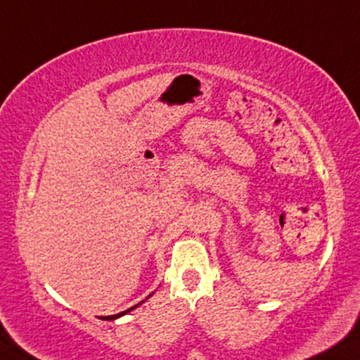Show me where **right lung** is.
I'll return each mask as SVG.
<instances>
[{
  "mask_svg": "<svg viewBox=\"0 0 360 360\" xmlns=\"http://www.w3.org/2000/svg\"><path fill=\"white\" fill-rule=\"evenodd\" d=\"M150 297V295H148ZM148 297H146V299H148ZM140 304H143V300H141ZM140 304H136V305H133V307H130V309H127V310H123V312H120V314H115V316H106V317H100V319H103V321H115V319H118V317H122V316H125V314H128V312H131L133 309H136L139 307Z\"/></svg>",
  "mask_w": 360,
  "mask_h": 360,
  "instance_id": "obj_1",
  "label": "right lung"
}]
</instances>
